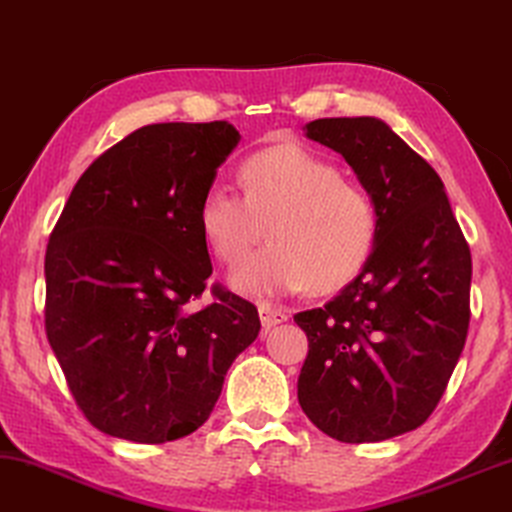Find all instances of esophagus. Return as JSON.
I'll list each match as a JSON object with an SVG mask.
<instances>
[{"label":"esophagus","mask_w":512,"mask_h":512,"mask_svg":"<svg viewBox=\"0 0 512 512\" xmlns=\"http://www.w3.org/2000/svg\"><path fill=\"white\" fill-rule=\"evenodd\" d=\"M257 310H259V319H262L264 329H273V326L287 322V310L278 308V305L259 303Z\"/></svg>","instance_id":"34e87169"}]
</instances>
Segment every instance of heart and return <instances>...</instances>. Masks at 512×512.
<instances>
[{
    "label": "heart",
    "mask_w": 512,
    "mask_h": 512,
    "mask_svg": "<svg viewBox=\"0 0 512 512\" xmlns=\"http://www.w3.org/2000/svg\"><path fill=\"white\" fill-rule=\"evenodd\" d=\"M243 195L211 183L200 202V230L213 255L236 264L263 235L272 243L230 273L246 296H280L308 285H347L375 248L377 209L368 190L340 177L331 160L299 142L276 144L241 165Z\"/></svg>",
    "instance_id": "heart-1"
}]
</instances>
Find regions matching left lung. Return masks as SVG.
I'll use <instances>...</instances> for the list:
<instances>
[{"label": "left lung", "mask_w": 512, "mask_h": 512, "mask_svg": "<svg viewBox=\"0 0 512 512\" xmlns=\"http://www.w3.org/2000/svg\"><path fill=\"white\" fill-rule=\"evenodd\" d=\"M303 131L368 190L377 239L333 301L294 315L308 335L299 404L329 437L372 444L416 430L444 395L467 340L471 253L444 181L386 121L315 119Z\"/></svg>", "instance_id": "left-lung-1"}]
</instances>
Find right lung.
<instances>
[{
    "label": "right lung",
    "instance_id": "add662e5",
    "mask_svg": "<svg viewBox=\"0 0 512 512\" xmlns=\"http://www.w3.org/2000/svg\"><path fill=\"white\" fill-rule=\"evenodd\" d=\"M241 135L227 121L151 124L75 183L45 253V333L87 421L165 444L195 432L259 333L250 301L213 289L200 202Z\"/></svg>",
    "mask_w": 512,
    "mask_h": 512
}]
</instances>
